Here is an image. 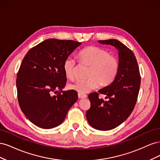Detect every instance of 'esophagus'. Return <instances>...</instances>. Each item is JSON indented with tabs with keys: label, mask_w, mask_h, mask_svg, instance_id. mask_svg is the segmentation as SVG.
<instances>
[{
	"label": "esophagus",
	"mask_w": 160,
	"mask_h": 160,
	"mask_svg": "<svg viewBox=\"0 0 160 160\" xmlns=\"http://www.w3.org/2000/svg\"><path fill=\"white\" fill-rule=\"evenodd\" d=\"M78 97H79V98H80V99H83V98H87V95L83 94V93H78Z\"/></svg>",
	"instance_id": "esophagus-1"
}]
</instances>
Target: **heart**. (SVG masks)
Wrapping results in <instances>:
<instances>
[{
  "label": "heart",
  "mask_w": 160,
  "mask_h": 160,
  "mask_svg": "<svg viewBox=\"0 0 160 160\" xmlns=\"http://www.w3.org/2000/svg\"><path fill=\"white\" fill-rule=\"evenodd\" d=\"M81 64L89 66L87 79L79 80L70 85V88L80 93H85L98 88L105 87L115 80L119 70V61L111 55L107 50L98 47L89 46L79 52ZM77 62L72 57H67L63 62V70L67 78L74 79Z\"/></svg>",
  "instance_id": "b5f03b06"
}]
</instances>
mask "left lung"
I'll return each instance as SVG.
<instances>
[{
  "label": "left lung",
  "instance_id": "8db88e82",
  "mask_svg": "<svg viewBox=\"0 0 160 160\" xmlns=\"http://www.w3.org/2000/svg\"><path fill=\"white\" fill-rule=\"evenodd\" d=\"M111 45L119 51V70L115 80L109 85L89 95L91 108L86 118L89 125L98 130L115 128L126 120L137 102L141 84L138 61L133 51L115 39L99 41ZM99 94L107 96V101L98 98Z\"/></svg>",
  "mask_w": 160,
  "mask_h": 160
}]
</instances>
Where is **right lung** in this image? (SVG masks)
Masks as SVG:
<instances>
[{
	"label": "right lung",
	"mask_w": 160,
	"mask_h": 160,
	"mask_svg": "<svg viewBox=\"0 0 160 160\" xmlns=\"http://www.w3.org/2000/svg\"><path fill=\"white\" fill-rule=\"evenodd\" d=\"M81 44L50 38L31 48L24 57L17 75L18 101L37 126L51 129L60 125L78 99L76 91H62L67 82L62 65Z\"/></svg>",
	"instance_id": "right-lung-1"
}]
</instances>
